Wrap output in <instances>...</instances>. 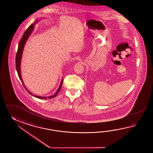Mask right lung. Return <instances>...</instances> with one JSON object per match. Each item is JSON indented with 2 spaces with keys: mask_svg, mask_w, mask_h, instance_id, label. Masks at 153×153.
<instances>
[{
  "mask_svg": "<svg viewBox=\"0 0 153 153\" xmlns=\"http://www.w3.org/2000/svg\"><path fill=\"white\" fill-rule=\"evenodd\" d=\"M37 22H38V20H36V22H35V23H34V24H32L30 26H29V27L26 30V32L23 34L22 38L20 40V42H19V46H18V50H17V51L16 56V67L17 72V74H18V75H19V77L20 78V79L21 80V82H22V83L23 84L24 87L26 88V90L29 92V94L33 95V96H35L36 97L38 98H40V99H44V100L45 99L46 100V99H48V98L50 99V98L55 97L57 96V94L59 93V91L61 90V87H62V83H63V79H62V81L61 82L59 87L58 88L57 91L56 92L55 94H53V96H49L48 97H41V96H36L35 94H32V92H30V91H28L27 89V88H26V86L24 85V82H23V80H22V76H21V59H22V53H23L24 47H25V44H26L27 40H28L29 36L32 34V33L33 31V29L34 28V25L36 24V23H37Z\"/></svg>",
  "mask_w": 153,
  "mask_h": 153,
  "instance_id": "right-lung-1",
  "label": "right lung"
}]
</instances>
